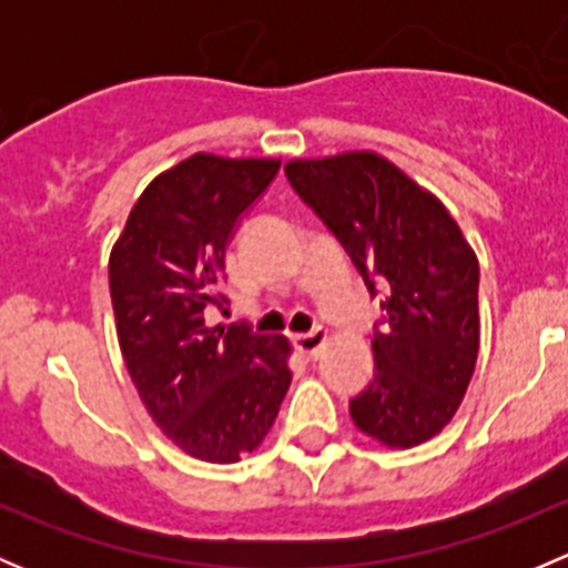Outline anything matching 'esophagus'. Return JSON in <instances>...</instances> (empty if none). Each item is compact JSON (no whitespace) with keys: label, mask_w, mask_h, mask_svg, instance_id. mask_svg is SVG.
Instances as JSON below:
<instances>
[{"label":"esophagus","mask_w":568,"mask_h":568,"mask_svg":"<svg viewBox=\"0 0 568 568\" xmlns=\"http://www.w3.org/2000/svg\"><path fill=\"white\" fill-rule=\"evenodd\" d=\"M326 329H313V332H305V335H296L294 337V343H296V348H300V354L302 357H307V359H313V357H318L321 354V348L326 346Z\"/></svg>","instance_id":"1"}]
</instances>
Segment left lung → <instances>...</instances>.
<instances>
[{"instance_id": "8db88e82", "label": "left lung", "mask_w": 568, "mask_h": 568, "mask_svg": "<svg viewBox=\"0 0 568 568\" xmlns=\"http://www.w3.org/2000/svg\"><path fill=\"white\" fill-rule=\"evenodd\" d=\"M285 175L341 239L371 294L387 291L376 376L348 404L354 426L393 450L437 437L478 359V257L437 194L390 159L346 151L291 159Z\"/></svg>"}]
</instances>
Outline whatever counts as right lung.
<instances>
[{
    "label": "right lung",
    "mask_w": 568,
    "mask_h": 568,
    "mask_svg": "<svg viewBox=\"0 0 568 568\" xmlns=\"http://www.w3.org/2000/svg\"><path fill=\"white\" fill-rule=\"evenodd\" d=\"M280 159L192 153L153 178L109 252L118 343L131 382L183 454L233 464L274 426L291 385V341L205 321L239 216Z\"/></svg>",
    "instance_id": "add662e5"
}]
</instances>
